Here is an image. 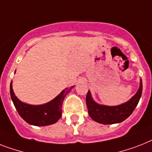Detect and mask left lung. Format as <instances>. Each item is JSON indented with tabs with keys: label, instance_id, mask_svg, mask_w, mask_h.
<instances>
[{
	"label": "left lung",
	"instance_id": "8db88e82",
	"mask_svg": "<svg viewBox=\"0 0 152 152\" xmlns=\"http://www.w3.org/2000/svg\"><path fill=\"white\" fill-rule=\"evenodd\" d=\"M142 80L140 79V87L137 93L126 102L115 106L98 104L93 99L91 91H88L86 102L89 115L95 122L104 125L123 122L132 114L137 105L142 94Z\"/></svg>",
	"mask_w": 152,
	"mask_h": 152
}]
</instances>
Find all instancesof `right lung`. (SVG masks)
Wrapping results in <instances>:
<instances>
[{"label": "right lung", "mask_w": 152, "mask_h": 152, "mask_svg": "<svg viewBox=\"0 0 152 152\" xmlns=\"http://www.w3.org/2000/svg\"><path fill=\"white\" fill-rule=\"evenodd\" d=\"M73 87L74 86L65 88L50 102L37 105L21 102L12 89V81L10 84V94L16 110L27 123L37 126H45L54 124L60 119L64 99Z\"/></svg>", "instance_id": "add662e5"}]
</instances>
